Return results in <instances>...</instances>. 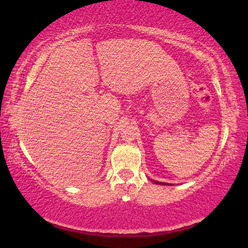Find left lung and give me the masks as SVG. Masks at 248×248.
<instances>
[{
    "label": "left lung",
    "mask_w": 248,
    "mask_h": 248,
    "mask_svg": "<svg viewBox=\"0 0 248 248\" xmlns=\"http://www.w3.org/2000/svg\"><path fill=\"white\" fill-rule=\"evenodd\" d=\"M152 182H153L154 184H158V185H167V184H165V183H161V182H155V180H152Z\"/></svg>",
    "instance_id": "8db88e82"
}]
</instances>
